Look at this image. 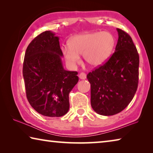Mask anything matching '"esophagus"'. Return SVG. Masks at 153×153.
<instances>
[{
	"instance_id": "34e87169",
	"label": "esophagus",
	"mask_w": 153,
	"mask_h": 153,
	"mask_svg": "<svg viewBox=\"0 0 153 153\" xmlns=\"http://www.w3.org/2000/svg\"><path fill=\"white\" fill-rule=\"evenodd\" d=\"M79 77L81 79H85L86 78V74L84 73V72H82L79 74Z\"/></svg>"
}]
</instances>
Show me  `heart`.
Instances as JSON below:
<instances>
[{
  "label": "heart",
  "instance_id": "obj_1",
  "mask_svg": "<svg viewBox=\"0 0 153 153\" xmlns=\"http://www.w3.org/2000/svg\"><path fill=\"white\" fill-rule=\"evenodd\" d=\"M69 46L62 48L68 65L74 67L79 63L82 55L88 64L98 67L109 57L115 46V38L108 32H86L73 36L68 42Z\"/></svg>",
  "mask_w": 153,
  "mask_h": 153
}]
</instances>
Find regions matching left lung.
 <instances>
[{"label":"left lung","mask_w":153,"mask_h":153,"mask_svg":"<svg viewBox=\"0 0 153 153\" xmlns=\"http://www.w3.org/2000/svg\"><path fill=\"white\" fill-rule=\"evenodd\" d=\"M115 51L102 65L87 75L91 87V106L101 115H113L131 101L138 88L139 55L128 33L117 29Z\"/></svg>","instance_id":"left-lung-1"}]
</instances>
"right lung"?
Here are the masks:
<instances>
[{
    "instance_id": "add662e5",
    "label": "right lung",
    "mask_w": 153,
    "mask_h": 153,
    "mask_svg": "<svg viewBox=\"0 0 153 153\" xmlns=\"http://www.w3.org/2000/svg\"><path fill=\"white\" fill-rule=\"evenodd\" d=\"M59 38L51 31L28 45L23 65L28 102L46 117H61L69 108V94L79 80L77 71L65 70Z\"/></svg>"
}]
</instances>
